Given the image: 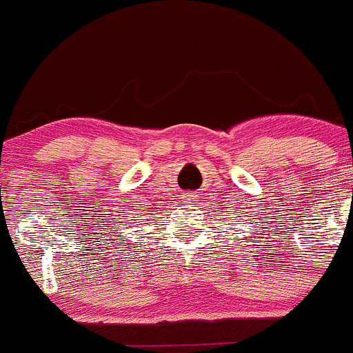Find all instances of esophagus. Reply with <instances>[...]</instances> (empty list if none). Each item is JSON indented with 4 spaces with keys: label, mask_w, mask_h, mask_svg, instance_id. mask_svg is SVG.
<instances>
[{
    "label": "esophagus",
    "mask_w": 353,
    "mask_h": 353,
    "mask_svg": "<svg viewBox=\"0 0 353 353\" xmlns=\"http://www.w3.org/2000/svg\"><path fill=\"white\" fill-rule=\"evenodd\" d=\"M195 196H196V195H193V193L188 192V193H184L183 199H184V202H186V203H193V202H196Z\"/></svg>",
    "instance_id": "obj_1"
}]
</instances>
